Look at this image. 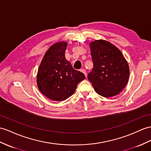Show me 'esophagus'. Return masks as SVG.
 <instances>
[{
    "label": "esophagus",
    "instance_id": "34e87169",
    "mask_svg": "<svg viewBox=\"0 0 151 151\" xmlns=\"http://www.w3.org/2000/svg\"><path fill=\"white\" fill-rule=\"evenodd\" d=\"M81 72H83L84 75H85V76L86 77V70L85 69H81Z\"/></svg>",
    "mask_w": 151,
    "mask_h": 151
}]
</instances>
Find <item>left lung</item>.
Instances as JSON below:
<instances>
[{
	"instance_id": "8db88e82",
	"label": "left lung",
	"mask_w": 151,
	"mask_h": 151,
	"mask_svg": "<svg viewBox=\"0 0 151 151\" xmlns=\"http://www.w3.org/2000/svg\"><path fill=\"white\" fill-rule=\"evenodd\" d=\"M93 68L88 74L95 91L104 97L118 95L126 86L129 69L120 50L105 40L90 43Z\"/></svg>"
}]
</instances>
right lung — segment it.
Masks as SVG:
<instances>
[{
	"instance_id": "obj_1",
	"label": "right lung",
	"mask_w": 151,
	"mask_h": 151,
	"mask_svg": "<svg viewBox=\"0 0 151 151\" xmlns=\"http://www.w3.org/2000/svg\"><path fill=\"white\" fill-rule=\"evenodd\" d=\"M67 43L58 42L46 52L40 64L37 84L40 91L50 100L61 101L74 93L77 86L85 79L82 72L76 70L66 60Z\"/></svg>"
}]
</instances>
